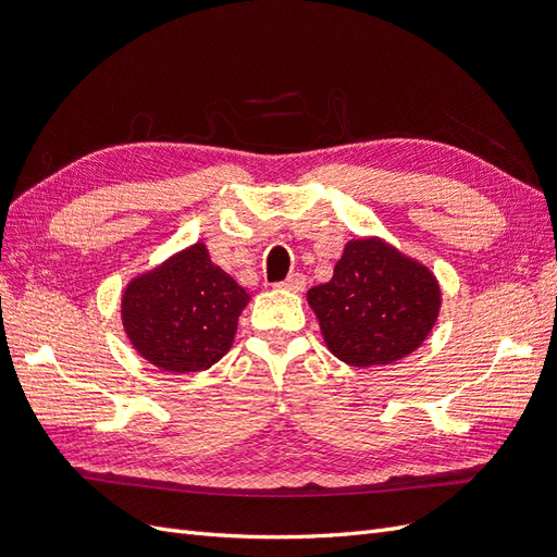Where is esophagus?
<instances>
[{"label":"esophagus","mask_w":557,"mask_h":557,"mask_svg":"<svg viewBox=\"0 0 557 557\" xmlns=\"http://www.w3.org/2000/svg\"><path fill=\"white\" fill-rule=\"evenodd\" d=\"M305 285H307L305 274L295 272V274H290L288 278H285V281L276 283V288H281V290H290V293H301V290H305Z\"/></svg>","instance_id":"1"}]
</instances>
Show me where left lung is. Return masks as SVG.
Instances as JSON below:
<instances>
[{"label": "left lung", "mask_w": 557, "mask_h": 557, "mask_svg": "<svg viewBox=\"0 0 557 557\" xmlns=\"http://www.w3.org/2000/svg\"><path fill=\"white\" fill-rule=\"evenodd\" d=\"M307 299L332 356L374 367L407 358L428 339L442 290L425 264L369 237L348 242L332 278Z\"/></svg>", "instance_id": "1"}]
</instances>
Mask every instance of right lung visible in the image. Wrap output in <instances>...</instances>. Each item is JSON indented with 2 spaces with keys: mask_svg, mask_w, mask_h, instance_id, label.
Returning a JSON list of instances; mask_svg holds the SVG:
<instances>
[{
  "mask_svg": "<svg viewBox=\"0 0 557 557\" xmlns=\"http://www.w3.org/2000/svg\"><path fill=\"white\" fill-rule=\"evenodd\" d=\"M250 295L205 244L132 278L123 293V327L139 356L164 372H201L230 350Z\"/></svg>",
  "mask_w": 557,
  "mask_h": 557,
  "instance_id": "obj_1",
  "label": "right lung"
}]
</instances>
